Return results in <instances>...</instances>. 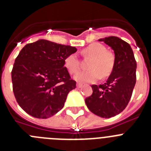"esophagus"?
Wrapping results in <instances>:
<instances>
[{
	"label": "esophagus",
	"mask_w": 151,
	"mask_h": 151,
	"mask_svg": "<svg viewBox=\"0 0 151 151\" xmlns=\"http://www.w3.org/2000/svg\"><path fill=\"white\" fill-rule=\"evenodd\" d=\"M76 86H77V88H82V84H81V83H77V84H76Z\"/></svg>",
	"instance_id": "34e87169"
}]
</instances>
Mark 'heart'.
<instances>
[{
	"label": "heart",
	"instance_id": "b5f03b06",
	"mask_svg": "<svg viewBox=\"0 0 151 151\" xmlns=\"http://www.w3.org/2000/svg\"><path fill=\"white\" fill-rule=\"evenodd\" d=\"M85 57H91L89 64V70L77 73L74 78L80 82H94L101 76L106 77L111 73L114 64L115 56L107 51L104 45L100 43H93L82 50ZM64 66L71 74L77 73L80 67V62L76 54H71L66 57Z\"/></svg>",
	"mask_w": 151,
	"mask_h": 151
}]
</instances>
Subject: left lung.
Instances as JSON below:
<instances>
[{
	"mask_svg": "<svg viewBox=\"0 0 151 151\" xmlns=\"http://www.w3.org/2000/svg\"><path fill=\"white\" fill-rule=\"evenodd\" d=\"M114 51V67L103 85H93L91 96L85 99L91 112L102 118L119 114L129 104L136 83V63L130 45L121 38L110 36L101 38Z\"/></svg>",
	"mask_w": 151,
	"mask_h": 151,
	"instance_id": "left-lung-1",
	"label": "left lung"
}]
</instances>
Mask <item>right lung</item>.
<instances>
[{"instance_id":"obj_1","label":"right lung","mask_w":151,"mask_h":151,"mask_svg":"<svg viewBox=\"0 0 151 151\" xmlns=\"http://www.w3.org/2000/svg\"><path fill=\"white\" fill-rule=\"evenodd\" d=\"M75 47L39 39L27 44L15 60L11 73L14 96L30 116L47 119L63 107L76 82L64 66Z\"/></svg>"}]
</instances>
